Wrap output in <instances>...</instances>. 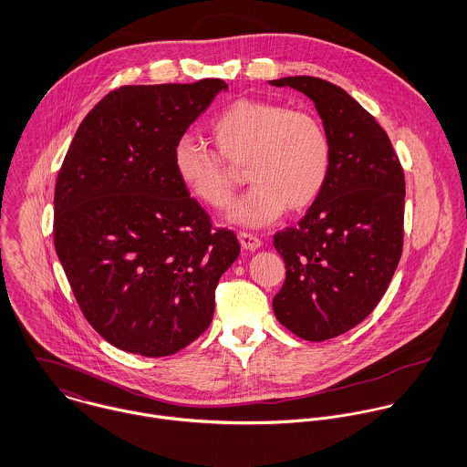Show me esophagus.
Wrapping results in <instances>:
<instances>
[{"mask_svg":"<svg viewBox=\"0 0 467 467\" xmlns=\"http://www.w3.org/2000/svg\"><path fill=\"white\" fill-rule=\"evenodd\" d=\"M238 240L245 251H258L262 247V240L251 233H238Z\"/></svg>","mask_w":467,"mask_h":467,"instance_id":"obj_1","label":"esophagus"}]
</instances>
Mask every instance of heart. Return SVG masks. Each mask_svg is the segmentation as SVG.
Segmentation results:
<instances>
[{"instance_id":"obj_1","label":"heart","mask_w":467,"mask_h":467,"mask_svg":"<svg viewBox=\"0 0 467 467\" xmlns=\"http://www.w3.org/2000/svg\"><path fill=\"white\" fill-rule=\"evenodd\" d=\"M209 133L219 153L184 135L173 146V170L192 198L222 207L233 191V171L224 161L245 162L253 186L227 207V220L236 225H271L286 207H308L325 186L330 142L319 120L306 111L273 100L238 99L211 120Z\"/></svg>"}]
</instances>
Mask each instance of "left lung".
<instances>
[{
  "label": "left lung",
  "instance_id": "obj_1",
  "mask_svg": "<svg viewBox=\"0 0 467 467\" xmlns=\"http://www.w3.org/2000/svg\"><path fill=\"white\" fill-rule=\"evenodd\" d=\"M306 95L330 142L325 186L296 227L275 234L286 278L273 299L281 325L325 341L359 325L402 254L404 173L386 131L343 88L319 78L269 81Z\"/></svg>",
  "mask_w": 467,
  "mask_h": 467
}]
</instances>
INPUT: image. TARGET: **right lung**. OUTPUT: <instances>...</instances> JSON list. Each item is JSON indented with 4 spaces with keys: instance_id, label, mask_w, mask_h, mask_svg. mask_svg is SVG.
I'll return each instance as SVG.
<instances>
[{
    "instance_id": "obj_1",
    "label": "right lung",
    "mask_w": 467,
    "mask_h": 467,
    "mask_svg": "<svg viewBox=\"0 0 467 467\" xmlns=\"http://www.w3.org/2000/svg\"><path fill=\"white\" fill-rule=\"evenodd\" d=\"M222 79L120 87L76 131L54 194V245L88 323L109 345L171 356L211 323L214 288L234 264L233 231L173 170V146Z\"/></svg>"
}]
</instances>
